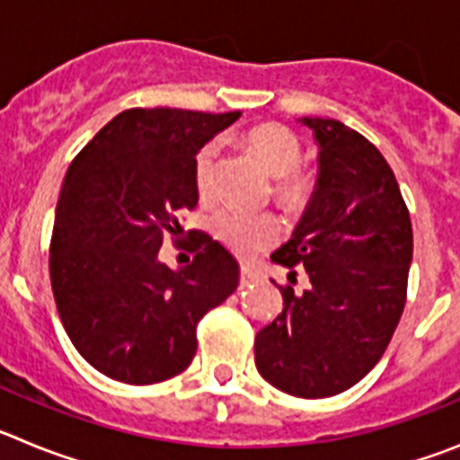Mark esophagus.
Wrapping results in <instances>:
<instances>
[{
  "instance_id": "obj_1",
  "label": "esophagus",
  "mask_w": 460,
  "mask_h": 460,
  "mask_svg": "<svg viewBox=\"0 0 460 460\" xmlns=\"http://www.w3.org/2000/svg\"><path fill=\"white\" fill-rule=\"evenodd\" d=\"M239 283H242V288L253 286V283H258V274L249 265H242V270H239Z\"/></svg>"
}]
</instances>
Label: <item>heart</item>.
Wrapping results in <instances>:
<instances>
[{
  "label": "heart",
  "mask_w": 460,
  "mask_h": 460,
  "mask_svg": "<svg viewBox=\"0 0 460 460\" xmlns=\"http://www.w3.org/2000/svg\"><path fill=\"white\" fill-rule=\"evenodd\" d=\"M243 147L249 149L258 164L274 177V198L280 205L299 209L311 200L315 190V172L304 168L302 140L283 124L262 121L251 126L242 136ZM217 142H205L193 156L195 190L202 200L209 198L217 180ZM214 233L227 249L239 255H251L267 249L279 237V223L271 217H246L233 209H221L214 217Z\"/></svg>",
  "instance_id": "b5f03b06"
}]
</instances>
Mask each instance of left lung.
Listing matches in <instances>:
<instances>
[{
    "mask_svg": "<svg viewBox=\"0 0 460 460\" xmlns=\"http://www.w3.org/2000/svg\"><path fill=\"white\" fill-rule=\"evenodd\" d=\"M320 177L302 221L271 260L309 276L255 336V367L280 392L327 398L350 389L387 350L408 296L412 223L392 168L373 142L336 119H308Z\"/></svg>",
    "mask_w": 460,
    "mask_h": 460,
    "instance_id": "obj_1",
    "label": "left lung"
}]
</instances>
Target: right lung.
I'll use <instances>...</instances> for the list:
<instances>
[{
    "mask_svg": "<svg viewBox=\"0 0 460 460\" xmlns=\"http://www.w3.org/2000/svg\"><path fill=\"white\" fill-rule=\"evenodd\" d=\"M239 112L124 110L71 161L50 239L57 311L75 350L126 385H154L184 371L195 329L239 283L237 260L209 234L174 271L158 260L180 239V211H193V156Z\"/></svg>",
    "mask_w": 460,
    "mask_h": 460,
    "instance_id": "obj_1",
    "label": "right lung"
}]
</instances>
